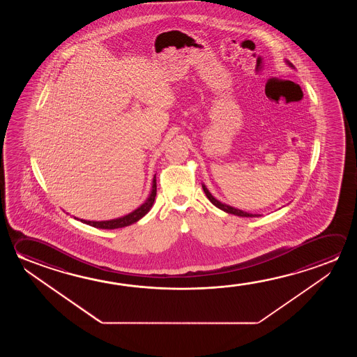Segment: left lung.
I'll list each match as a JSON object with an SVG mask.
<instances>
[{"mask_svg": "<svg viewBox=\"0 0 357 357\" xmlns=\"http://www.w3.org/2000/svg\"><path fill=\"white\" fill-rule=\"evenodd\" d=\"M287 65L290 66V67H294L292 63H290L289 61H287ZM202 187H203V190H204L205 195H206V198L209 199L211 202V204L215 205L216 208H219V209H222V211H225V213H228V214H234V215L238 216H246V218H252V216H259V214H252V213H246L244 211H240V209H236L234 206H230V205H227L225 203H222V202H219L218 199L214 198L213 195H211V192L208 190V188L205 187L204 184H202Z\"/></svg>", "mask_w": 357, "mask_h": 357, "instance_id": "8db88e82", "label": "left lung"}]
</instances>
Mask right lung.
I'll return each instance as SVG.
<instances>
[{"label":"right lung","instance_id":"right-lung-1","mask_svg":"<svg viewBox=\"0 0 357 357\" xmlns=\"http://www.w3.org/2000/svg\"><path fill=\"white\" fill-rule=\"evenodd\" d=\"M155 195H157V179H155V176H154L152 183V190H151L149 197H148L146 202H144L139 208H137L135 211L129 213L127 215L121 216V218H117V219H112V220L92 222V220H83V219H81V222H86L88 225L94 227V228L100 229H118L128 227L130 224H135V222H138L139 219H142L143 216L146 215L148 211H151L153 203H154V199H155Z\"/></svg>","mask_w":357,"mask_h":357}]
</instances>
